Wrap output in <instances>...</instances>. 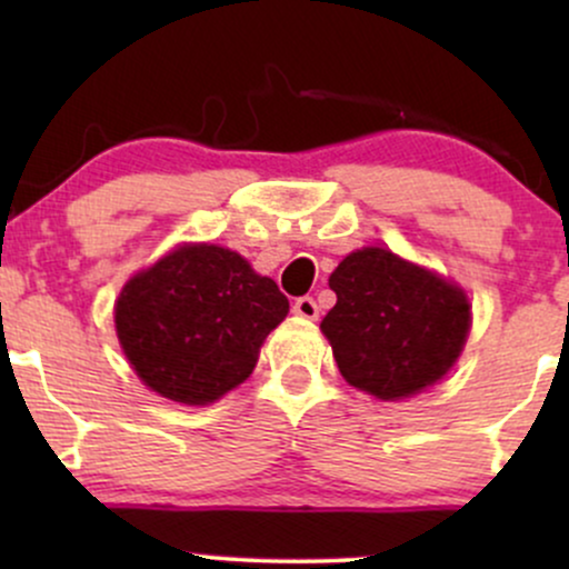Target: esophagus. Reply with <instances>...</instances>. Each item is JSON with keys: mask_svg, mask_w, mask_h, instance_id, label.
Segmentation results:
<instances>
[{"mask_svg": "<svg viewBox=\"0 0 569 569\" xmlns=\"http://www.w3.org/2000/svg\"><path fill=\"white\" fill-rule=\"evenodd\" d=\"M293 316L305 318V321H316V318H318V302L312 297L293 299Z\"/></svg>", "mask_w": 569, "mask_h": 569, "instance_id": "obj_1", "label": "esophagus"}]
</instances>
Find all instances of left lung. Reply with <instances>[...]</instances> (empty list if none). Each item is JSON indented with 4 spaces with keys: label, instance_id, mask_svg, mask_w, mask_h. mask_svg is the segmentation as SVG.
<instances>
[{
    "label": "left lung",
    "instance_id": "1",
    "mask_svg": "<svg viewBox=\"0 0 569 569\" xmlns=\"http://www.w3.org/2000/svg\"><path fill=\"white\" fill-rule=\"evenodd\" d=\"M337 305L321 329L342 377L393 401L441 380L471 326L466 293L385 248L350 253L329 278Z\"/></svg>",
    "mask_w": 569,
    "mask_h": 569
}]
</instances>
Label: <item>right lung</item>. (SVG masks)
Instances as JSON below:
<instances>
[{"label":"right lung","mask_w":569,"mask_h":569,"mask_svg":"<svg viewBox=\"0 0 569 569\" xmlns=\"http://www.w3.org/2000/svg\"><path fill=\"white\" fill-rule=\"evenodd\" d=\"M286 312L276 280L230 248L202 243L128 280L114 323L130 367L154 393L202 407L251 375Z\"/></svg>","instance_id":"obj_1"}]
</instances>
